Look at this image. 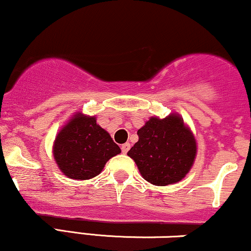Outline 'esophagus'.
Returning <instances> with one entry per match:
<instances>
[{"label":"esophagus","instance_id":"esophagus-1","mask_svg":"<svg viewBox=\"0 0 251 251\" xmlns=\"http://www.w3.org/2000/svg\"><path fill=\"white\" fill-rule=\"evenodd\" d=\"M121 149H122L123 154H126V152H128V150L130 149V143H125V144H122V147H121Z\"/></svg>","mask_w":251,"mask_h":251}]
</instances>
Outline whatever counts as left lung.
<instances>
[{
    "mask_svg": "<svg viewBox=\"0 0 251 251\" xmlns=\"http://www.w3.org/2000/svg\"><path fill=\"white\" fill-rule=\"evenodd\" d=\"M128 151L142 177L154 185L177 183L190 172L197 154L196 138L181 115L151 116L137 131Z\"/></svg>",
    "mask_w": 251,
    "mask_h": 251,
    "instance_id": "1",
    "label": "left lung"
}]
</instances>
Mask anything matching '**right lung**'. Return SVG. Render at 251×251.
<instances>
[{"label":"right lung","mask_w":251,"mask_h":251,"mask_svg":"<svg viewBox=\"0 0 251 251\" xmlns=\"http://www.w3.org/2000/svg\"><path fill=\"white\" fill-rule=\"evenodd\" d=\"M121 152L95 116L76 111L56 135L52 156L58 169L72 179H90L99 175L105 163Z\"/></svg>","instance_id":"add662e5"}]
</instances>
